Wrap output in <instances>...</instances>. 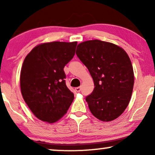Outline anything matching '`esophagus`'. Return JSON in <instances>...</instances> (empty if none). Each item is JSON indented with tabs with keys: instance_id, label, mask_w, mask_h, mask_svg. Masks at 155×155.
Segmentation results:
<instances>
[{
	"instance_id": "esophagus-1",
	"label": "esophagus",
	"mask_w": 155,
	"mask_h": 155,
	"mask_svg": "<svg viewBox=\"0 0 155 155\" xmlns=\"http://www.w3.org/2000/svg\"><path fill=\"white\" fill-rule=\"evenodd\" d=\"M75 90L77 92H80V90H81V87H75Z\"/></svg>"
}]
</instances>
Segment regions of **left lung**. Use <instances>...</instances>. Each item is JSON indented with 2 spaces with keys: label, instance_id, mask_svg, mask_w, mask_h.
<instances>
[{
  "label": "left lung",
  "instance_id": "1",
  "mask_svg": "<svg viewBox=\"0 0 155 155\" xmlns=\"http://www.w3.org/2000/svg\"><path fill=\"white\" fill-rule=\"evenodd\" d=\"M76 54L94 81V90L86 97L91 113L102 121L115 120L132 96L135 78L128 55L120 46L98 39L78 44Z\"/></svg>",
  "mask_w": 155,
  "mask_h": 155
}]
</instances>
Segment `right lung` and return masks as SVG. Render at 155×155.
<instances>
[{
	"label": "right lung",
	"instance_id": "obj_1",
	"mask_svg": "<svg viewBox=\"0 0 155 155\" xmlns=\"http://www.w3.org/2000/svg\"><path fill=\"white\" fill-rule=\"evenodd\" d=\"M77 44L42 43L25 57L20 72L21 93L31 111L42 121H58L73 102L74 94L65 84L63 68L73 58Z\"/></svg>",
	"mask_w": 155,
	"mask_h": 155
}]
</instances>
